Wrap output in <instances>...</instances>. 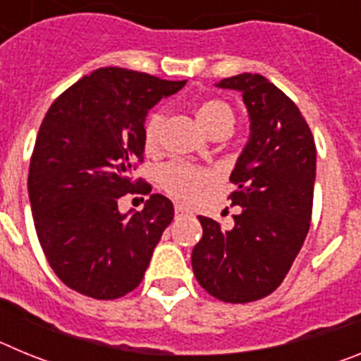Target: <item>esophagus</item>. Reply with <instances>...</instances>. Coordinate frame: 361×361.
<instances>
[{
  "label": "esophagus",
  "mask_w": 361,
  "mask_h": 361,
  "mask_svg": "<svg viewBox=\"0 0 361 361\" xmlns=\"http://www.w3.org/2000/svg\"><path fill=\"white\" fill-rule=\"evenodd\" d=\"M188 213H190V209L184 208V206H180V204H177V206H175V215H177V216L188 215Z\"/></svg>",
  "instance_id": "obj_1"
}]
</instances>
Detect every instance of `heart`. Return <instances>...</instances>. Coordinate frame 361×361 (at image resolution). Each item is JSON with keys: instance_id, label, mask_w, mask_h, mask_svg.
<instances>
[{"instance_id": "obj_1", "label": "heart", "mask_w": 361, "mask_h": 361, "mask_svg": "<svg viewBox=\"0 0 361 361\" xmlns=\"http://www.w3.org/2000/svg\"><path fill=\"white\" fill-rule=\"evenodd\" d=\"M197 119L208 133L219 132V130L231 132L235 121H237V114H235L231 104L222 101V99H206L197 108ZM162 123H164L162 111H153L146 121L145 145L148 149H153L159 145ZM208 171L197 168V166L186 164V162H171V164L164 166L159 173L161 186L171 197L184 200V202L193 199L199 193L200 188L208 183Z\"/></svg>"}]
</instances>
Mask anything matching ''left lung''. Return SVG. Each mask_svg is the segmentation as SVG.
Segmentation results:
<instances>
[{"label": "left lung", "instance_id": "left-lung-1", "mask_svg": "<svg viewBox=\"0 0 361 361\" xmlns=\"http://www.w3.org/2000/svg\"><path fill=\"white\" fill-rule=\"evenodd\" d=\"M216 86L240 92L250 114V139L229 177L235 184L229 199L240 213L228 231L199 216L202 238L191 266L209 295L245 304L275 291L304 245L317 146L298 106L260 73H238Z\"/></svg>", "mask_w": 361, "mask_h": 361}]
</instances>
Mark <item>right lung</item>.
Returning <instances> with one entry per match:
<instances>
[{
    "label": "right lung",
    "instance_id": "1",
    "mask_svg": "<svg viewBox=\"0 0 361 361\" xmlns=\"http://www.w3.org/2000/svg\"><path fill=\"white\" fill-rule=\"evenodd\" d=\"M186 81L106 66L79 79L49 108L28 170V199L50 267L73 291L114 300L141 283L173 204L153 193L142 212H119L145 153V121Z\"/></svg>",
    "mask_w": 361,
    "mask_h": 361
}]
</instances>
